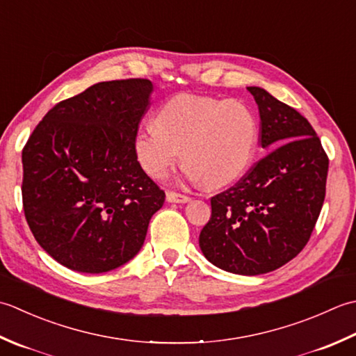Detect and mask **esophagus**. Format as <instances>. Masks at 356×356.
Masks as SVG:
<instances>
[{
    "mask_svg": "<svg viewBox=\"0 0 356 356\" xmlns=\"http://www.w3.org/2000/svg\"><path fill=\"white\" fill-rule=\"evenodd\" d=\"M165 198H168L169 202H187V201H191V197H187V195H183V193H177V192H168Z\"/></svg>",
    "mask_w": 356,
    "mask_h": 356,
    "instance_id": "obj_1",
    "label": "esophagus"
}]
</instances>
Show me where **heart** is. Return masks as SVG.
Listing matches in <instances>:
<instances>
[{"label": "heart", "instance_id": "1", "mask_svg": "<svg viewBox=\"0 0 356 356\" xmlns=\"http://www.w3.org/2000/svg\"><path fill=\"white\" fill-rule=\"evenodd\" d=\"M155 124L134 136L136 161L150 178H164L183 156L187 179L216 188L243 177L255 158L258 120L239 101L179 93L159 107Z\"/></svg>", "mask_w": 356, "mask_h": 356}]
</instances>
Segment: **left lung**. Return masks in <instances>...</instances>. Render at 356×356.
<instances>
[{
	"mask_svg": "<svg viewBox=\"0 0 356 356\" xmlns=\"http://www.w3.org/2000/svg\"><path fill=\"white\" fill-rule=\"evenodd\" d=\"M258 104L264 158L210 200L212 216L200 234L204 257L238 275L272 272L307 244L320 216L329 158L310 122L261 87Z\"/></svg>",
	"mask_w": 356,
	"mask_h": 356,
	"instance_id": "8db88e82",
	"label": "left lung"
}]
</instances>
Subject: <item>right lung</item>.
Masks as SVG:
<instances>
[{
	"label": "right lung",
	"instance_id": "add662e5",
	"mask_svg": "<svg viewBox=\"0 0 356 356\" xmlns=\"http://www.w3.org/2000/svg\"><path fill=\"white\" fill-rule=\"evenodd\" d=\"M152 90L143 78L93 84L50 108L23 149L27 224L72 270L103 273L126 264L164 204V191L134 152Z\"/></svg>",
	"mask_w": 356,
	"mask_h": 356
}]
</instances>
